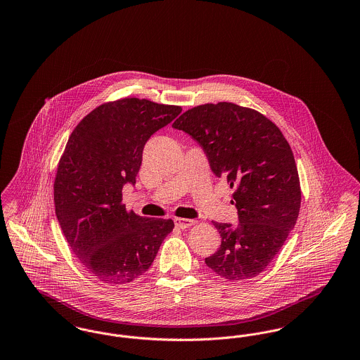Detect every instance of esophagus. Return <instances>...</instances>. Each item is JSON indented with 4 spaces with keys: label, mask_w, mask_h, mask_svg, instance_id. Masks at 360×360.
I'll return each instance as SVG.
<instances>
[{
    "label": "esophagus",
    "mask_w": 360,
    "mask_h": 360,
    "mask_svg": "<svg viewBox=\"0 0 360 360\" xmlns=\"http://www.w3.org/2000/svg\"><path fill=\"white\" fill-rule=\"evenodd\" d=\"M174 223L181 229H186V228H190L191 225H194L197 221L191 220V219H178L176 217V219H174Z\"/></svg>",
    "instance_id": "1"
}]
</instances>
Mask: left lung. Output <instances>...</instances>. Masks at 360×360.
<instances>
[{"label": "left lung", "mask_w": 360, "mask_h": 360, "mask_svg": "<svg viewBox=\"0 0 360 360\" xmlns=\"http://www.w3.org/2000/svg\"><path fill=\"white\" fill-rule=\"evenodd\" d=\"M204 150L210 170L235 188L238 224L213 223L220 248L206 266L229 281L260 274L294 228L300 178L288 140L274 122L236 103H205L172 124Z\"/></svg>", "instance_id": "obj_1"}]
</instances>
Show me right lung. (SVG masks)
Segmentation results:
<instances>
[{
	"instance_id": "add662e5",
	"label": "right lung",
	"mask_w": 360,
	"mask_h": 360,
	"mask_svg": "<svg viewBox=\"0 0 360 360\" xmlns=\"http://www.w3.org/2000/svg\"><path fill=\"white\" fill-rule=\"evenodd\" d=\"M181 106L124 98L103 103L72 131L53 184L55 213L74 255L103 283L136 279L153 264L172 220L140 217L121 204L143 150Z\"/></svg>"
}]
</instances>
